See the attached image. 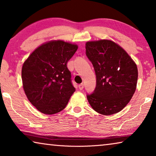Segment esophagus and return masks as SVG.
I'll use <instances>...</instances> for the list:
<instances>
[{
  "label": "esophagus",
  "mask_w": 156,
  "mask_h": 156,
  "mask_svg": "<svg viewBox=\"0 0 156 156\" xmlns=\"http://www.w3.org/2000/svg\"><path fill=\"white\" fill-rule=\"evenodd\" d=\"M78 87H79V89H80V90H82L83 89V87H84V85H83V83H82V84H80V85H78Z\"/></svg>",
  "instance_id": "34e87169"
}]
</instances>
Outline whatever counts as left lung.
Instances as JSON below:
<instances>
[{
  "mask_svg": "<svg viewBox=\"0 0 156 156\" xmlns=\"http://www.w3.org/2000/svg\"><path fill=\"white\" fill-rule=\"evenodd\" d=\"M85 49L97 78L94 92L87 96L88 102L102 115L120 112L135 92L138 78L136 63L124 49L111 40L88 41Z\"/></svg>",
  "mask_w": 156,
  "mask_h": 156,
  "instance_id": "left-lung-1",
  "label": "left lung"
}]
</instances>
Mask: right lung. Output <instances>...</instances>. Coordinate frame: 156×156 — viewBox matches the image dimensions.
Listing matches in <instances>:
<instances>
[{"mask_svg":"<svg viewBox=\"0 0 156 156\" xmlns=\"http://www.w3.org/2000/svg\"><path fill=\"white\" fill-rule=\"evenodd\" d=\"M78 46L53 40L32 52L22 69L23 88L27 99L40 112L55 114L63 110L76 91L67 62Z\"/></svg>","mask_w":156,"mask_h":156,"instance_id":"right-lung-1","label":"right lung"}]
</instances>
